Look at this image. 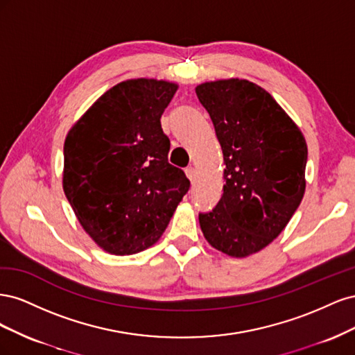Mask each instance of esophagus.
<instances>
[{
  "label": "esophagus",
  "mask_w": 355,
  "mask_h": 355,
  "mask_svg": "<svg viewBox=\"0 0 355 355\" xmlns=\"http://www.w3.org/2000/svg\"><path fill=\"white\" fill-rule=\"evenodd\" d=\"M185 175L188 176L189 180H194V178H196V168L194 167H187L185 168Z\"/></svg>",
  "instance_id": "obj_1"
}]
</instances>
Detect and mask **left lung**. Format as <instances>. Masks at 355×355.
<instances>
[{"instance_id":"8db88e82","label":"left lung","mask_w":355,"mask_h":355,"mask_svg":"<svg viewBox=\"0 0 355 355\" xmlns=\"http://www.w3.org/2000/svg\"><path fill=\"white\" fill-rule=\"evenodd\" d=\"M223 154V194L200 213L204 239L231 257H247L272 243L305 194V137L272 96L240 78L196 87Z\"/></svg>"}]
</instances>
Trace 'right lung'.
Listing matches in <instances>:
<instances>
[{
	"instance_id": "add662e5",
	"label": "right lung",
	"mask_w": 355,
	"mask_h": 355,
	"mask_svg": "<svg viewBox=\"0 0 355 355\" xmlns=\"http://www.w3.org/2000/svg\"><path fill=\"white\" fill-rule=\"evenodd\" d=\"M176 83H118L84 112L63 146V191L83 230L116 256L154 245L189 189L168 163L159 118Z\"/></svg>"
}]
</instances>
